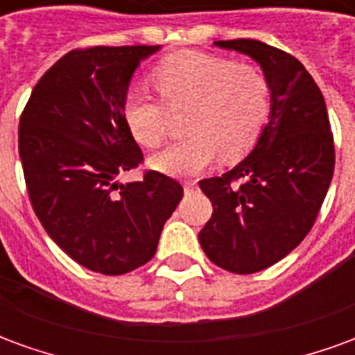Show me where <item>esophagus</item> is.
I'll list each match as a JSON object with an SVG mask.
<instances>
[{"label":"esophagus","mask_w":355,"mask_h":355,"mask_svg":"<svg viewBox=\"0 0 355 355\" xmlns=\"http://www.w3.org/2000/svg\"><path fill=\"white\" fill-rule=\"evenodd\" d=\"M196 188H198V184H196L193 180H184V192H186V193L193 192Z\"/></svg>","instance_id":"obj_1"}]
</instances>
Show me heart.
I'll list each match as a JSON object with an SVG mask.
<instances>
[{
  "instance_id": "1",
  "label": "heart",
  "mask_w": 355,
  "mask_h": 355,
  "mask_svg": "<svg viewBox=\"0 0 355 355\" xmlns=\"http://www.w3.org/2000/svg\"><path fill=\"white\" fill-rule=\"evenodd\" d=\"M154 83L163 101L132 93L125 119L142 146L155 148L169 132V110L192 106L186 125L192 135L154 157L155 167L169 175H198L220 155V148L228 157L247 154L272 114V87L262 70L220 55H171L154 70Z\"/></svg>"
}]
</instances>
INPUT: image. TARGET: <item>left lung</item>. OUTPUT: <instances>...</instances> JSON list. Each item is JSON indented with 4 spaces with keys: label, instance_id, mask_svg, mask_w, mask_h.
I'll list each match as a JSON object with an SVG mask.
<instances>
[{
    "label": "left lung",
    "instance_id": "8db88e82",
    "mask_svg": "<svg viewBox=\"0 0 355 355\" xmlns=\"http://www.w3.org/2000/svg\"><path fill=\"white\" fill-rule=\"evenodd\" d=\"M261 64L272 114L243 162L200 188L213 215L200 232L209 261L254 274L295 249L312 230L335 171V142L318 83L297 58L257 40L215 42Z\"/></svg>",
    "mask_w": 355,
    "mask_h": 355
}]
</instances>
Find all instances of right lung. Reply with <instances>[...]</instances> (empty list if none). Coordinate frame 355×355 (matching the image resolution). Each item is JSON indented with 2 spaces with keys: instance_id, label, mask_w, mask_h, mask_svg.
Wrapping results in <instances>:
<instances>
[{
  "instance_id": "right-lung-1",
  "label": "right lung",
  "mask_w": 355,
  "mask_h": 355,
  "mask_svg": "<svg viewBox=\"0 0 355 355\" xmlns=\"http://www.w3.org/2000/svg\"><path fill=\"white\" fill-rule=\"evenodd\" d=\"M157 49L70 51L35 83L20 116L19 154L35 216L68 257L104 275L127 274L154 257L184 193L157 171L116 182L144 162L125 101L140 60Z\"/></svg>"
}]
</instances>
